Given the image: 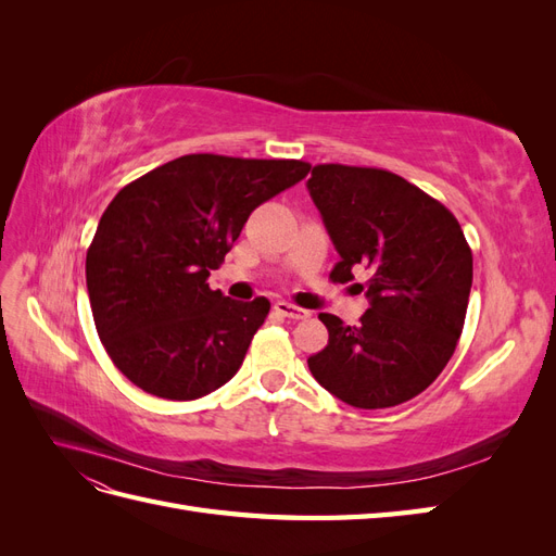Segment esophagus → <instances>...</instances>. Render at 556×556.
Returning <instances> with one entry per match:
<instances>
[{
  "mask_svg": "<svg viewBox=\"0 0 556 556\" xmlns=\"http://www.w3.org/2000/svg\"><path fill=\"white\" fill-rule=\"evenodd\" d=\"M274 311H276L278 315H282V317H290V319H306V317H311L308 311L299 308V306H294V304H288V301H276Z\"/></svg>",
  "mask_w": 556,
  "mask_h": 556,
  "instance_id": "34e87169",
  "label": "esophagus"
}]
</instances>
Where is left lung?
Returning a JSON list of instances; mask_svg holds the SVG:
<instances>
[{
    "label": "left lung",
    "instance_id": "8db88e82",
    "mask_svg": "<svg viewBox=\"0 0 556 556\" xmlns=\"http://www.w3.org/2000/svg\"><path fill=\"white\" fill-rule=\"evenodd\" d=\"M308 192L341 262L331 278L359 288L357 327L319 313L329 343L308 357L313 378L355 408H392L441 376L464 329L473 255L441 201L392 172L317 164Z\"/></svg>",
    "mask_w": 556,
    "mask_h": 556
}]
</instances>
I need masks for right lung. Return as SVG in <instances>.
Masks as SVG:
<instances>
[{"instance_id": "1", "label": "right lung", "mask_w": 556, "mask_h": 556, "mask_svg": "<svg viewBox=\"0 0 556 556\" xmlns=\"http://www.w3.org/2000/svg\"><path fill=\"white\" fill-rule=\"evenodd\" d=\"M311 172L301 160L182 155L113 197L86 257L99 339L143 392L192 401L239 371L268 299L208 288L264 201Z\"/></svg>"}]
</instances>
